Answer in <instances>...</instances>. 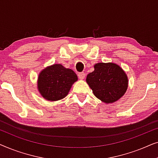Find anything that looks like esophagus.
<instances>
[{"instance_id": "34e87169", "label": "esophagus", "mask_w": 158, "mask_h": 158, "mask_svg": "<svg viewBox=\"0 0 158 158\" xmlns=\"http://www.w3.org/2000/svg\"><path fill=\"white\" fill-rule=\"evenodd\" d=\"M78 77L81 80H83L85 77V74L84 73H78Z\"/></svg>"}]
</instances>
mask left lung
<instances>
[{
  "label": "left lung",
  "mask_w": 158,
  "mask_h": 158,
  "mask_svg": "<svg viewBox=\"0 0 158 158\" xmlns=\"http://www.w3.org/2000/svg\"><path fill=\"white\" fill-rule=\"evenodd\" d=\"M86 82L96 98L106 103H114L124 96L128 88V78L120 66L100 62L94 65Z\"/></svg>",
  "instance_id": "left-lung-1"
}]
</instances>
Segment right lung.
<instances>
[{"label":"right lung","instance_id":"1","mask_svg":"<svg viewBox=\"0 0 158 158\" xmlns=\"http://www.w3.org/2000/svg\"><path fill=\"white\" fill-rule=\"evenodd\" d=\"M77 81V76L74 71L65 68L61 64H54L40 73L38 90L47 100L58 101L68 94L72 85Z\"/></svg>","mask_w":158,"mask_h":158}]
</instances>
